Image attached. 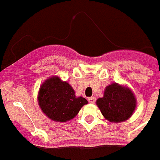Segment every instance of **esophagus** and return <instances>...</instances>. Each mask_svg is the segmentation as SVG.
<instances>
[{
	"label": "esophagus",
	"instance_id": "esophagus-1",
	"mask_svg": "<svg viewBox=\"0 0 160 160\" xmlns=\"http://www.w3.org/2000/svg\"><path fill=\"white\" fill-rule=\"evenodd\" d=\"M88 101H89V103H91V104H94V103L96 102V97H94V96L89 97V98H88Z\"/></svg>",
	"mask_w": 160,
	"mask_h": 160
}]
</instances>
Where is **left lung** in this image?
<instances>
[{"instance_id": "1", "label": "left lung", "mask_w": 160, "mask_h": 160, "mask_svg": "<svg viewBox=\"0 0 160 160\" xmlns=\"http://www.w3.org/2000/svg\"><path fill=\"white\" fill-rule=\"evenodd\" d=\"M96 105L105 119L111 122H122L130 118L135 112L137 99L130 88L114 82L105 88L104 96L97 99Z\"/></svg>"}]
</instances>
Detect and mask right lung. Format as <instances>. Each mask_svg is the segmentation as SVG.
<instances>
[{
	"instance_id": "1",
	"label": "right lung",
	"mask_w": 160,
	"mask_h": 160,
	"mask_svg": "<svg viewBox=\"0 0 160 160\" xmlns=\"http://www.w3.org/2000/svg\"><path fill=\"white\" fill-rule=\"evenodd\" d=\"M42 113L52 121L65 122L76 117L88 101L75 96L74 90L58 76L49 78L41 85L38 95Z\"/></svg>"
}]
</instances>
